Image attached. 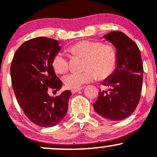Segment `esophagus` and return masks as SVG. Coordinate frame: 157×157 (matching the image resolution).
I'll return each instance as SVG.
<instances>
[{
  "label": "esophagus",
  "mask_w": 157,
  "mask_h": 157,
  "mask_svg": "<svg viewBox=\"0 0 157 157\" xmlns=\"http://www.w3.org/2000/svg\"><path fill=\"white\" fill-rule=\"evenodd\" d=\"M83 89V88H80V89H71V93L72 94H75L77 92V91H81V90Z\"/></svg>",
  "instance_id": "34e87169"
}]
</instances>
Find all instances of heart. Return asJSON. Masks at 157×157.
<instances>
[{
    "label": "heart",
    "mask_w": 157,
    "mask_h": 157,
    "mask_svg": "<svg viewBox=\"0 0 157 157\" xmlns=\"http://www.w3.org/2000/svg\"><path fill=\"white\" fill-rule=\"evenodd\" d=\"M68 52L77 57H84L82 72H73L63 78L65 86L68 89H80L84 84L96 79L105 80L111 76L117 66V52L111 45L102 44L95 41L82 40L68 48ZM56 72L64 74L68 71V64L66 57L57 54L52 60Z\"/></svg>",
    "instance_id": "heart-1"
}]
</instances>
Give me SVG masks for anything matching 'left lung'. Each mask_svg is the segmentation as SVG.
<instances>
[{
  "label": "left lung",
  "instance_id": "left-lung-1",
  "mask_svg": "<svg viewBox=\"0 0 157 157\" xmlns=\"http://www.w3.org/2000/svg\"><path fill=\"white\" fill-rule=\"evenodd\" d=\"M102 38L116 48L117 61L113 73L102 82L109 88V91L100 90L94 109L102 117L120 121L134 112L140 100L143 75L141 54L137 45L121 32H111Z\"/></svg>",
  "mask_w": 157,
  "mask_h": 157
}]
</instances>
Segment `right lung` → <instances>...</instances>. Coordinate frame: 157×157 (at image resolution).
I'll use <instances>...</instances> for the list:
<instances>
[{
	"instance_id": "add662e5",
	"label": "right lung",
	"mask_w": 157,
	"mask_h": 157,
	"mask_svg": "<svg viewBox=\"0 0 157 157\" xmlns=\"http://www.w3.org/2000/svg\"><path fill=\"white\" fill-rule=\"evenodd\" d=\"M60 49L57 40L36 37L20 46L11 64L12 85L18 104L29 120L41 127L56 125L68 111L69 90L55 97L48 94V88L58 91L62 87L52 66Z\"/></svg>"
}]
</instances>
